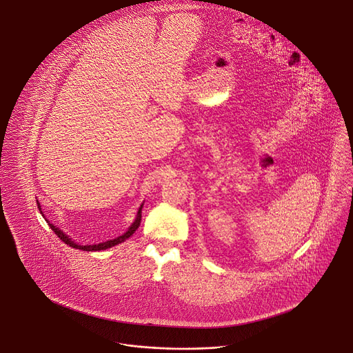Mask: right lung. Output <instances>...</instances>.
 <instances>
[{
	"label": "right lung",
	"instance_id": "1",
	"mask_svg": "<svg viewBox=\"0 0 353 353\" xmlns=\"http://www.w3.org/2000/svg\"><path fill=\"white\" fill-rule=\"evenodd\" d=\"M37 208L40 210V206H39V202H37ZM141 220H142V206L139 207V210H138V215H137V219L134 221L133 224L130 225V228L128 230L126 233H123L122 236H119L117 239H113V240H110V241H105V243H97V245H85V246H82V245H78V243H74L72 241V239H69L63 232L60 231L57 227H54L53 224H50L49 223V227H50V230L54 232L57 236H59V239L62 240L63 243H66V245H69V246H72L74 249H81V250H83V252H97V250H105V249H108V248H112V246H114V245H117V243H121L126 240V239H129L132 234H133L134 232L138 230V227H139V224H141Z\"/></svg>",
	"mask_w": 353,
	"mask_h": 353
}]
</instances>
